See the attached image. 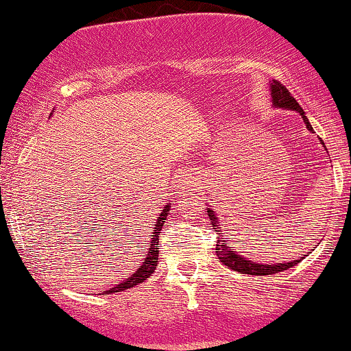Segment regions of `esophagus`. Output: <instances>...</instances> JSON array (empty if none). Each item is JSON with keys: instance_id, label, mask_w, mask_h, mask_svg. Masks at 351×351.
Instances as JSON below:
<instances>
[{"instance_id": "34e87169", "label": "esophagus", "mask_w": 351, "mask_h": 351, "mask_svg": "<svg viewBox=\"0 0 351 351\" xmlns=\"http://www.w3.org/2000/svg\"><path fill=\"white\" fill-rule=\"evenodd\" d=\"M186 186H188L189 189H191V188H195V186H196V181L193 180V178H189V180L186 181Z\"/></svg>"}]
</instances>
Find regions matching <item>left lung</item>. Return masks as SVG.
<instances>
[{"mask_svg": "<svg viewBox=\"0 0 351 351\" xmlns=\"http://www.w3.org/2000/svg\"><path fill=\"white\" fill-rule=\"evenodd\" d=\"M269 90H271V99H272L274 107L284 108V110L299 112V114L302 115V119H304V123L307 125V130L312 132V134H315L312 128V125H310V122H308V119L305 117V112L302 110L299 102L292 97L291 92H289L287 88L282 86L280 82H277V80H272V82L269 84ZM208 216H209V219H211L213 228L217 231V234H221V239L217 241V244H216L217 257H219L221 263H223L224 265H228V267L232 269V271L241 272V274H249V276H271V274L287 271V269H291L292 265H295L297 263H299V259L291 261V263H276V264L252 263L251 259L241 256V254H237L234 249H231V245L224 241L223 229H221L219 219H217V216L215 215V211H213V208H208Z\"/></svg>", "mask_w": 351, "mask_h": 351, "instance_id": "left-lung-1", "label": "left lung"}]
</instances>
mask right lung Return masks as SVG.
I'll return each instance as SVG.
<instances>
[{
	"mask_svg": "<svg viewBox=\"0 0 351 351\" xmlns=\"http://www.w3.org/2000/svg\"><path fill=\"white\" fill-rule=\"evenodd\" d=\"M170 208L171 204L167 203L162 209V213H160L158 219H156V224L155 228H153V232H152V239H150V244H148V249H147V254H145V259L143 263L136 267V271L132 274L128 279H125L123 282H120V284L114 285L112 289H108V291H100L97 295H108V293H115V292H122L125 289H130V287H135V285L142 284L143 280H147L148 277L152 276L153 272H155L156 269V263H158V236H160V231H162L165 221H167V216L168 213H170Z\"/></svg>",
	"mask_w": 351,
	"mask_h": 351,
	"instance_id": "add662e5",
	"label": "right lung"
}]
</instances>
